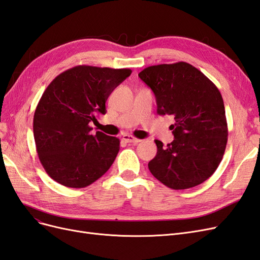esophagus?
Segmentation results:
<instances>
[{"label": "esophagus", "instance_id": "esophagus-1", "mask_svg": "<svg viewBox=\"0 0 260 260\" xmlns=\"http://www.w3.org/2000/svg\"><path fill=\"white\" fill-rule=\"evenodd\" d=\"M122 139L125 141V142H128V143H139V142H141L140 139H137V138H135V137L131 136V135H124L122 137Z\"/></svg>", "mask_w": 260, "mask_h": 260}]
</instances>
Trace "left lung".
I'll return each mask as SVG.
<instances>
[{"mask_svg": "<svg viewBox=\"0 0 260 260\" xmlns=\"http://www.w3.org/2000/svg\"><path fill=\"white\" fill-rule=\"evenodd\" d=\"M155 94L157 114L172 116L175 140L148 162L152 175L172 190L206 181L225 151L228 123L221 94L201 70L185 61L149 66L139 74Z\"/></svg>", "mask_w": 260, "mask_h": 260, "instance_id": "1", "label": "left lung"}]
</instances>
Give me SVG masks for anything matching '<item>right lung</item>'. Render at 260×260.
Wrapping results in <instances>:
<instances>
[{"label":"right lung","mask_w":260,"mask_h":260,"mask_svg":"<svg viewBox=\"0 0 260 260\" xmlns=\"http://www.w3.org/2000/svg\"><path fill=\"white\" fill-rule=\"evenodd\" d=\"M129 68L79 65L59 74L48 85L34 116L39 159L54 181L67 187H85L111 168L120 141L96 131L91 121L106 114L105 103Z\"/></svg>","instance_id":"obj_1"}]
</instances>
